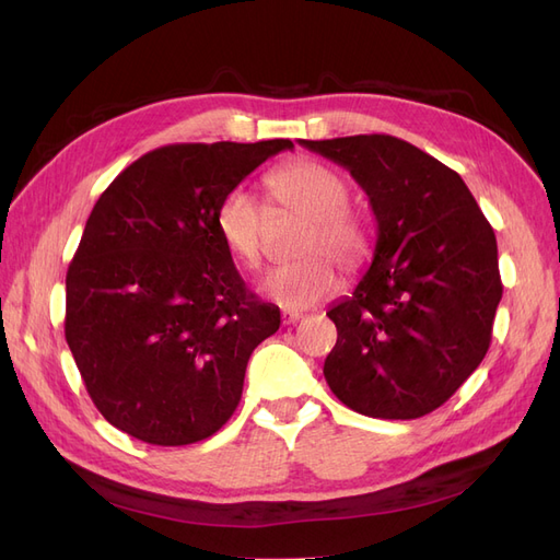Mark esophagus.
<instances>
[{"label": "esophagus", "mask_w": 560, "mask_h": 560, "mask_svg": "<svg viewBox=\"0 0 560 560\" xmlns=\"http://www.w3.org/2000/svg\"><path fill=\"white\" fill-rule=\"evenodd\" d=\"M301 317H303L301 313H294V311H282V325H287V327H290V325H296V322H299Z\"/></svg>", "instance_id": "obj_1"}]
</instances>
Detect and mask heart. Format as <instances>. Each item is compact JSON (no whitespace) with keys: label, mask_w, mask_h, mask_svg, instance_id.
<instances>
[{"label":"heart","mask_w":560,"mask_h":560,"mask_svg":"<svg viewBox=\"0 0 560 560\" xmlns=\"http://www.w3.org/2000/svg\"><path fill=\"white\" fill-rule=\"evenodd\" d=\"M270 210L308 217L299 241L306 257L282 264L261 278L259 292L287 311H306L338 290V270H358L371 252L362 214L348 208V182L315 159H292L266 175ZM270 210L245 186H233L214 210V229L235 261L259 268L268 245ZM332 258L329 260L328 257Z\"/></svg>","instance_id":"1"}]
</instances>
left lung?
Returning <instances> with one entry per match:
<instances>
[{"label": "left lung", "mask_w": 560, "mask_h": 560, "mask_svg": "<svg viewBox=\"0 0 560 560\" xmlns=\"http://www.w3.org/2000/svg\"><path fill=\"white\" fill-rule=\"evenodd\" d=\"M354 177L376 214L374 261L327 313L331 393L371 418L439 409L486 358L502 299L498 241L455 171L393 135L301 140Z\"/></svg>", "instance_id": "1"}]
</instances>
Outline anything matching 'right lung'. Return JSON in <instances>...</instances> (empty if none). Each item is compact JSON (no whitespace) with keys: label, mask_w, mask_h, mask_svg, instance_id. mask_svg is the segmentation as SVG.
Segmentation results:
<instances>
[{"label":"right lung","mask_w":560,"mask_h":560,"mask_svg":"<svg viewBox=\"0 0 560 560\" xmlns=\"http://www.w3.org/2000/svg\"><path fill=\"white\" fill-rule=\"evenodd\" d=\"M292 147L167 144L97 198L67 268L65 338L114 428L186 446L233 416L249 354L278 331L280 308L247 290L214 210L254 167Z\"/></svg>","instance_id":"obj_1"}]
</instances>
